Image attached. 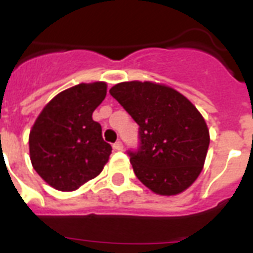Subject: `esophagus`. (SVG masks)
Segmentation results:
<instances>
[{
	"mask_svg": "<svg viewBox=\"0 0 253 253\" xmlns=\"http://www.w3.org/2000/svg\"><path fill=\"white\" fill-rule=\"evenodd\" d=\"M113 148H114L115 151H121L123 148V144H122V142H121V140H117V142L114 143V144H113Z\"/></svg>",
	"mask_w": 253,
	"mask_h": 253,
	"instance_id": "34e87169",
	"label": "esophagus"
}]
</instances>
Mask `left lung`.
I'll list each match as a JSON object with an SVG mask.
<instances>
[{
  "instance_id": "8db88e82",
  "label": "left lung",
  "mask_w": 253,
  "mask_h": 253,
  "mask_svg": "<svg viewBox=\"0 0 253 253\" xmlns=\"http://www.w3.org/2000/svg\"><path fill=\"white\" fill-rule=\"evenodd\" d=\"M110 94L139 125V147L128 150L135 176L156 194L174 196L200 176L210 135L186 97L150 81L121 83Z\"/></svg>"
}]
</instances>
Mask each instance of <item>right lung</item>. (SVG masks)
Wrapping results in <instances>:
<instances>
[{
    "instance_id": "add662e5",
    "label": "right lung",
    "mask_w": 253,
    "mask_h": 253,
    "mask_svg": "<svg viewBox=\"0 0 253 253\" xmlns=\"http://www.w3.org/2000/svg\"><path fill=\"white\" fill-rule=\"evenodd\" d=\"M106 84H79L53 97L30 131V159L37 173L61 192L76 190L98 176L111 146L91 118L106 97Z\"/></svg>"
}]
</instances>
